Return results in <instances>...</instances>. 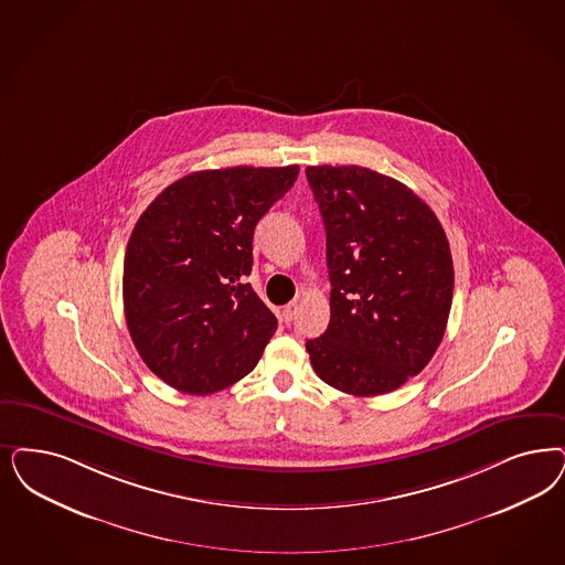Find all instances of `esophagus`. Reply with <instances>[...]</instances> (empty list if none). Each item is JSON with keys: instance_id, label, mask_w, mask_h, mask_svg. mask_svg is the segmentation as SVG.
<instances>
[{"instance_id": "1", "label": "esophagus", "mask_w": 565, "mask_h": 565, "mask_svg": "<svg viewBox=\"0 0 565 565\" xmlns=\"http://www.w3.org/2000/svg\"><path fill=\"white\" fill-rule=\"evenodd\" d=\"M296 312H298V302H290V305H286V307L281 309V319H284L286 323H290L294 317H296Z\"/></svg>"}]
</instances>
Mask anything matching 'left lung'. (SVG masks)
<instances>
[{"label":"left lung","mask_w":565,"mask_h":565,"mask_svg":"<svg viewBox=\"0 0 565 565\" xmlns=\"http://www.w3.org/2000/svg\"><path fill=\"white\" fill-rule=\"evenodd\" d=\"M328 234L330 326L307 340L315 373L354 396L401 388L447 330L452 258L428 204L365 167H307Z\"/></svg>","instance_id":"left-lung-1"}]
</instances>
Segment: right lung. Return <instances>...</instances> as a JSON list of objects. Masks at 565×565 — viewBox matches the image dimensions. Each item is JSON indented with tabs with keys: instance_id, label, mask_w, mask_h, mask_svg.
Returning a JSON list of instances; mask_svg holds the SVG:
<instances>
[{
	"instance_id": "right-lung-1",
	"label": "right lung",
	"mask_w": 565,
	"mask_h": 565,
	"mask_svg": "<svg viewBox=\"0 0 565 565\" xmlns=\"http://www.w3.org/2000/svg\"><path fill=\"white\" fill-rule=\"evenodd\" d=\"M298 171H198L139 216L125 253V319L139 356L169 386L213 394L256 367L277 319L246 284L254 227Z\"/></svg>"
}]
</instances>
